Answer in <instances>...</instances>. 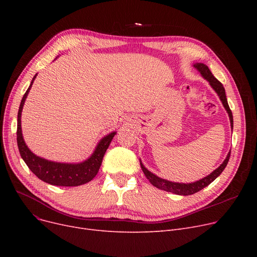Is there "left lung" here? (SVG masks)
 <instances>
[{
    "instance_id": "8db88e82",
    "label": "left lung",
    "mask_w": 257,
    "mask_h": 257,
    "mask_svg": "<svg viewBox=\"0 0 257 257\" xmlns=\"http://www.w3.org/2000/svg\"><path fill=\"white\" fill-rule=\"evenodd\" d=\"M193 66L195 69L201 74V76L203 77L207 82L209 83V85L212 87V89L217 92V94L219 96L225 110L228 113L229 119H230V126L231 129H233V116H232V112L229 108L228 102H227V98H226V93H225V88L223 86V84L220 82V81L214 78V76L211 74L210 70L208 69V66L204 63H195L193 64ZM229 157H230V151L228 152L225 160L223 161V164L215 169L214 171H212L209 175H207L206 177L202 178L198 181L195 182H191V183H180V182H173V181H169L167 179H163L158 176H156L155 174H153L152 172H150L148 170L141 161V167L142 170L145 174V176L147 177V179L151 182L152 185H154L155 187L159 188V190H163L166 192H170V193H174L176 195H181V196H190L193 195L201 190H203L204 187H206L207 185H209L215 178L219 177L221 173L224 171V169L226 168L228 161H229Z\"/></svg>"
}]
</instances>
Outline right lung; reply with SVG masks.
Listing matches in <instances>:
<instances>
[{"instance_id": "obj_1", "label": "right lung", "mask_w": 257, "mask_h": 257, "mask_svg": "<svg viewBox=\"0 0 257 257\" xmlns=\"http://www.w3.org/2000/svg\"><path fill=\"white\" fill-rule=\"evenodd\" d=\"M36 76L37 74H35L31 81L30 86L25 92L18 112L17 141L20 154L26 165L32 171V173L35 174L40 180H43L49 184L57 186H78L85 184L96 177V175L98 174L101 167L104 154L108 149V147H109L113 137L116 134V131H112L102 138L97 144L96 148H94L92 154L87 159L82 161V163H57V161L48 160L35 155L24 141L21 118L25 101L27 97H28V93L33 85Z\"/></svg>"}]
</instances>
